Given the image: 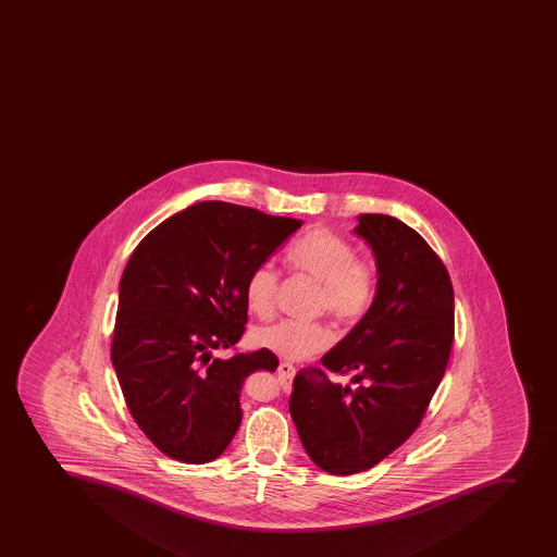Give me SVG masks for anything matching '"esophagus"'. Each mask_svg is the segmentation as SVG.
<instances>
[{
	"label": "esophagus",
	"instance_id": "obj_1",
	"mask_svg": "<svg viewBox=\"0 0 557 557\" xmlns=\"http://www.w3.org/2000/svg\"><path fill=\"white\" fill-rule=\"evenodd\" d=\"M293 376H295V367L289 364V362H281V367H278V379H282V381H292Z\"/></svg>",
	"mask_w": 557,
	"mask_h": 557
}]
</instances>
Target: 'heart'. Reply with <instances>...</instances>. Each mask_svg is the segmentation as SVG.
<instances>
[{
    "mask_svg": "<svg viewBox=\"0 0 557 557\" xmlns=\"http://www.w3.org/2000/svg\"><path fill=\"white\" fill-rule=\"evenodd\" d=\"M292 270L321 282L320 309L343 321L367 314L375 296L376 273L370 261L357 257L356 246L329 228H312L286 251ZM281 273L270 261L257 264L246 278V306L257 317L275 311ZM257 345L284 359H306L334 342L331 329L321 323L281 320L257 329Z\"/></svg>",
    "mask_w": 557,
    "mask_h": 557,
    "instance_id": "1",
    "label": "heart"
}]
</instances>
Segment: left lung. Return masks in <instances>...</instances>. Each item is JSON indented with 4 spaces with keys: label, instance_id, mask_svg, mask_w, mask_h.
I'll return each instance as SVG.
<instances>
[{
    "label": "left lung",
    "instance_id": "obj_1",
    "mask_svg": "<svg viewBox=\"0 0 557 557\" xmlns=\"http://www.w3.org/2000/svg\"><path fill=\"white\" fill-rule=\"evenodd\" d=\"M357 220L354 232L375 256V298L321 364L351 373L359 386L307 368L295 376L289 400L301 445L332 475L375 467L417 431L454 343V289L442 259L393 215Z\"/></svg>",
    "mask_w": 557,
    "mask_h": 557
}]
</instances>
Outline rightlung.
I'll list each match as a JSON object with an SVG mask.
<instances>
[{"label": "right lung", "instance_id": "1", "mask_svg": "<svg viewBox=\"0 0 557 557\" xmlns=\"http://www.w3.org/2000/svg\"><path fill=\"white\" fill-rule=\"evenodd\" d=\"M301 226L226 201L176 212L140 240L120 282L112 364L126 407L153 445L203 465L239 429L246 376L278 367L270 350L212 357L245 334L246 278Z\"/></svg>", "mask_w": 557, "mask_h": 557}]
</instances>
